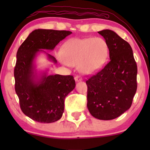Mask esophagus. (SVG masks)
Instances as JSON below:
<instances>
[{
    "label": "esophagus",
    "mask_w": 150,
    "mask_h": 150,
    "mask_svg": "<svg viewBox=\"0 0 150 150\" xmlns=\"http://www.w3.org/2000/svg\"><path fill=\"white\" fill-rule=\"evenodd\" d=\"M75 81L76 82H79V81H81L83 80V79H82L81 76H76L75 78H74Z\"/></svg>",
    "instance_id": "1"
}]
</instances>
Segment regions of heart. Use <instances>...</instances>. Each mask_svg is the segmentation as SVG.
<instances>
[{"mask_svg": "<svg viewBox=\"0 0 150 150\" xmlns=\"http://www.w3.org/2000/svg\"><path fill=\"white\" fill-rule=\"evenodd\" d=\"M109 48L104 39L99 37L73 38L61 48L63 61L69 65H77L84 74H93L100 70L107 61Z\"/></svg>", "mask_w": 150, "mask_h": 150, "instance_id": "b5f03b06", "label": "heart"}]
</instances>
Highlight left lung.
<instances>
[{
	"label": "left lung",
	"mask_w": 150,
	"mask_h": 150,
	"mask_svg": "<svg viewBox=\"0 0 150 150\" xmlns=\"http://www.w3.org/2000/svg\"><path fill=\"white\" fill-rule=\"evenodd\" d=\"M109 48L110 61L86 81L87 108L101 120L118 117L132 105L137 89V65L130 45L111 30H102Z\"/></svg>",
	"instance_id": "left-lung-1"
}]
</instances>
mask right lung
Returning a JSON list of instances; mask_svg holds the SVG:
<instances>
[{
  "instance_id": "1",
  "label": "right lung",
  "mask_w": 150,
  "mask_h": 150,
  "mask_svg": "<svg viewBox=\"0 0 150 150\" xmlns=\"http://www.w3.org/2000/svg\"><path fill=\"white\" fill-rule=\"evenodd\" d=\"M71 33L68 30L36 29L18 48L14 68L15 90L22 111L33 120L48 124L62 117L65 98L76 85L73 76H48L44 72L38 76L33 61L39 52H45L40 49L52 50ZM46 54L50 61L57 62L52 55Z\"/></svg>"
}]
</instances>
